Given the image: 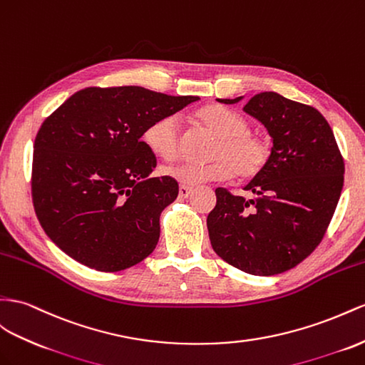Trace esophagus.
I'll return each instance as SVG.
<instances>
[{
	"label": "esophagus",
	"instance_id": "1",
	"mask_svg": "<svg viewBox=\"0 0 365 365\" xmlns=\"http://www.w3.org/2000/svg\"><path fill=\"white\" fill-rule=\"evenodd\" d=\"M191 194H192V188H190V186H185V185H182L180 188H179V195H180L182 199L190 197Z\"/></svg>",
	"mask_w": 365,
	"mask_h": 365
}]
</instances>
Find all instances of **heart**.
Returning <instances> with one entry per match:
<instances>
[{
  "label": "heart",
  "instance_id": "heart-1",
  "mask_svg": "<svg viewBox=\"0 0 365 365\" xmlns=\"http://www.w3.org/2000/svg\"><path fill=\"white\" fill-rule=\"evenodd\" d=\"M203 126L217 135L207 163L182 162L168 166L165 173L182 185L195 186L205 182H222L232 174L239 179H253L269 158L265 138L250 134L248 121L220 105H207L195 112ZM148 148L163 160H173L180 148V121L177 115H163L149 125L143 134Z\"/></svg>",
  "mask_w": 365,
  "mask_h": 365
}]
</instances>
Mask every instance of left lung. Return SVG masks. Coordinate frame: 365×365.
Listing matches in <instances>:
<instances>
[{"mask_svg": "<svg viewBox=\"0 0 365 365\" xmlns=\"http://www.w3.org/2000/svg\"><path fill=\"white\" fill-rule=\"evenodd\" d=\"M244 97L217 98L235 105ZM244 110L262 123L273 148L253 177L247 200L225 188L207 225L212 250L242 272L273 276L296 267L319 245L339 202L344 158L319 110L277 92H260Z\"/></svg>", "mask_w": 365, "mask_h": 365, "instance_id": "8db88e82", "label": "left lung"}]
</instances>
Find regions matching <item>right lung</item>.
<instances>
[{"label": "right lung", "mask_w": 365, "mask_h": 365, "mask_svg": "<svg viewBox=\"0 0 365 365\" xmlns=\"http://www.w3.org/2000/svg\"><path fill=\"white\" fill-rule=\"evenodd\" d=\"M194 96L140 86L86 88L44 120L34 145V208L48 237L98 272L126 269L153 253L160 214L177 199L170 175L149 177L146 128Z\"/></svg>", "instance_id": "1"}]
</instances>
